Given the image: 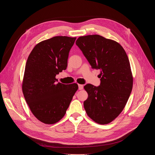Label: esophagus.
Masks as SVG:
<instances>
[{
    "mask_svg": "<svg viewBox=\"0 0 155 155\" xmlns=\"http://www.w3.org/2000/svg\"><path fill=\"white\" fill-rule=\"evenodd\" d=\"M83 85H82V84H78V90H83Z\"/></svg>",
    "mask_w": 155,
    "mask_h": 155,
    "instance_id": "esophagus-1",
    "label": "esophagus"
}]
</instances>
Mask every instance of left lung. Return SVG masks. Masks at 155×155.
Wrapping results in <instances>:
<instances>
[{
  "instance_id": "1",
  "label": "left lung",
  "mask_w": 155,
  "mask_h": 155,
  "mask_svg": "<svg viewBox=\"0 0 155 155\" xmlns=\"http://www.w3.org/2000/svg\"><path fill=\"white\" fill-rule=\"evenodd\" d=\"M76 45L93 69L101 71V84L84 86L88 94L84 108L96 123L106 124L123 111L133 84L128 57L118 42L99 35L80 37Z\"/></svg>"
}]
</instances>
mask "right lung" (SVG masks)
Instances as JSON below:
<instances>
[{"label":"right lung","mask_w":155,"mask_h":155,"mask_svg":"<svg viewBox=\"0 0 155 155\" xmlns=\"http://www.w3.org/2000/svg\"><path fill=\"white\" fill-rule=\"evenodd\" d=\"M75 40L56 36L43 40L37 44L28 58L22 90L33 115L45 124H54L63 118L78 88L77 83H57L56 78L67 68Z\"/></svg>","instance_id":"obj_1"}]
</instances>
